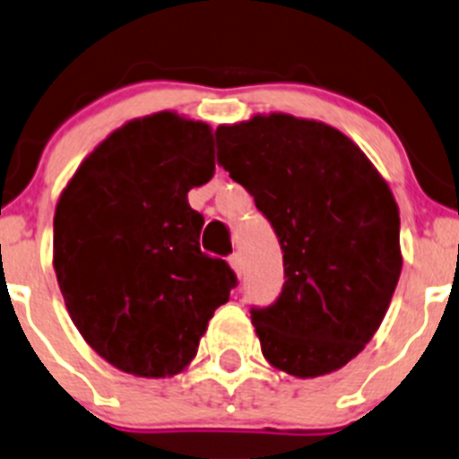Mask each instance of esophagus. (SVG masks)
Segmentation results:
<instances>
[{"mask_svg": "<svg viewBox=\"0 0 459 459\" xmlns=\"http://www.w3.org/2000/svg\"><path fill=\"white\" fill-rule=\"evenodd\" d=\"M229 264H230V269L235 271V275H242V271H244V262H242V255H239V253H233V255L229 257Z\"/></svg>", "mask_w": 459, "mask_h": 459, "instance_id": "1", "label": "esophagus"}]
</instances>
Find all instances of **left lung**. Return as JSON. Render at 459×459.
I'll list each match as a JSON object with an SVG mask.
<instances>
[{"mask_svg":"<svg viewBox=\"0 0 459 459\" xmlns=\"http://www.w3.org/2000/svg\"><path fill=\"white\" fill-rule=\"evenodd\" d=\"M215 134L217 161L253 195L284 253L282 293L251 309L262 354L298 379L341 370L375 336L402 273L393 190L327 123L275 111Z\"/></svg>","mask_w":459,"mask_h":459,"instance_id":"obj_1","label":"left lung"}]
</instances>
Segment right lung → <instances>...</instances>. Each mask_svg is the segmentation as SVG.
I'll return each mask as SVG.
<instances>
[{
    "label": "right lung",
    "mask_w": 459,
    "mask_h": 459,
    "mask_svg": "<svg viewBox=\"0 0 459 459\" xmlns=\"http://www.w3.org/2000/svg\"><path fill=\"white\" fill-rule=\"evenodd\" d=\"M215 175L208 123L157 111L80 163L53 217V269L71 320L107 363L145 379L197 357L238 278L199 248L188 190Z\"/></svg>",
    "instance_id": "right-lung-1"
}]
</instances>
